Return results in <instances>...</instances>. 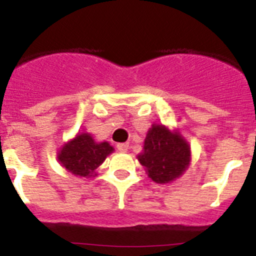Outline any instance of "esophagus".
<instances>
[{
	"label": "esophagus",
	"instance_id": "34e87169",
	"mask_svg": "<svg viewBox=\"0 0 256 256\" xmlns=\"http://www.w3.org/2000/svg\"><path fill=\"white\" fill-rule=\"evenodd\" d=\"M116 148L119 151H122V152H126V151H128V148H130V144H118Z\"/></svg>",
	"mask_w": 256,
	"mask_h": 256
}]
</instances>
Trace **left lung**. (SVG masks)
Wrapping results in <instances>:
<instances>
[{
  "mask_svg": "<svg viewBox=\"0 0 256 256\" xmlns=\"http://www.w3.org/2000/svg\"><path fill=\"white\" fill-rule=\"evenodd\" d=\"M188 144L178 133H172L164 126H152L144 140L138 160L148 177L158 183H168L178 178L190 164Z\"/></svg>",
  "mask_w": 256,
  "mask_h": 256,
  "instance_id": "8db88e82",
  "label": "left lung"
}]
</instances>
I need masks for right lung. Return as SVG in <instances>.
<instances>
[{
	"label": "right lung",
	"instance_id": "right-lung-1",
	"mask_svg": "<svg viewBox=\"0 0 256 256\" xmlns=\"http://www.w3.org/2000/svg\"><path fill=\"white\" fill-rule=\"evenodd\" d=\"M110 152L112 148L108 142L96 144L91 136L82 133L65 144L58 154V160L74 176L91 177Z\"/></svg>",
	"mask_w": 256,
	"mask_h": 256
}]
</instances>
